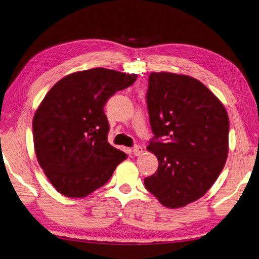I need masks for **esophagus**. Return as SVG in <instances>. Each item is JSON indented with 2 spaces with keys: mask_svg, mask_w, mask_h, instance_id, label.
I'll return each mask as SVG.
<instances>
[{
  "mask_svg": "<svg viewBox=\"0 0 259 259\" xmlns=\"http://www.w3.org/2000/svg\"><path fill=\"white\" fill-rule=\"evenodd\" d=\"M142 153H143V149H142V147H141L140 145H136V146L133 147V154H134L135 156H139V155H141Z\"/></svg>",
  "mask_w": 259,
  "mask_h": 259,
  "instance_id": "obj_1",
  "label": "esophagus"
}]
</instances>
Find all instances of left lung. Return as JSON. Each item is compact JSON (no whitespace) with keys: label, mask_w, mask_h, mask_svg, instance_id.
<instances>
[{"label":"left lung","mask_w":259,"mask_h":259,"mask_svg":"<svg viewBox=\"0 0 259 259\" xmlns=\"http://www.w3.org/2000/svg\"><path fill=\"white\" fill-rule=\"evenodd\" d=\"M155 137L147 151L158 159L146 190L162 205L186 206L211 189L229 153V117L206 86L187 75L152 72L146 94ZM166 137V143L158 142Z\"/></svg>","instance_id":"obj_1"}]
</instances>
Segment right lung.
<instances>
[{
	"mask_svg": "<svg viewBox=\"0 0 259 259\" xmlns=\"http://www.w3.org/2000/svg\"><path fill=\"white\" fill-rule=\"evenodd\" d=\"M136 79V73L98 67L67 75L46 94L33 116V144L40 166L59 193L83 198L104 186L126 159L107 142L103 107Z\"/></svg>",
	"mask_w": 259,
	"mask_h": 259,
	"instance_id": "right-lung-1",
	"label": "right lung"
}]
</instances>
